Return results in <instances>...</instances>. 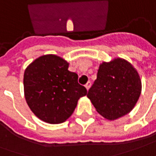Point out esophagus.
<instances>
[{
  "label": "esophagus",
  "mask_w": 156,
  "mask_h": 156,
  "mask_svg": "<svg viewBox=\"0 0 156 156\" xmlns=\"http://www.w3.org/2000/svg\"><path fill=\"white\" fill-rule=\"evenodd\" d=\"M90 86H91V83L89 81V82L87 83L86 84H85V88L87 89V90H89V89L90 88Z\"/></svg>",
  "instance_id": "1"
}]
</instances>
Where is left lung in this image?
Returning <instances> with one entry per match:
<instances>
[{"label":"left lung","instance_id":"left-lung-1","mask_svg":"<svg viewBox=\"0 0 156 156\" xmlns=\"http://www.w3.org/2000/svg\"><path fill=\"white\" fill-rule=\"evenodd\" d=\"M141 90L136 70L128 61L117 58L100 65L96 80L87 96L101 116L114 120L131 112Z\"/></svg>","mask_w":156,"mask_h":156}]
</instances>
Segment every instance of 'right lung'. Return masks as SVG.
<instances>
[{
	"instance_id": "add662e5",
	"label": "right lung",
	"mask_w": 156,
	"mask_h": 156,
	"mask_svg": "<svg viewBox=\"0 0 156 156\" xmlns=\"http://www.w3.org/2000/svg\"><path fill=\"white\" fill-rule=\"evenodd\" d=\"M55 55L41 56L30 64L24 74L26 102L34 114L49 124H60L73 114L80 97L87 94L78 83V74Z\"/></svg>"
}]
</instances>
